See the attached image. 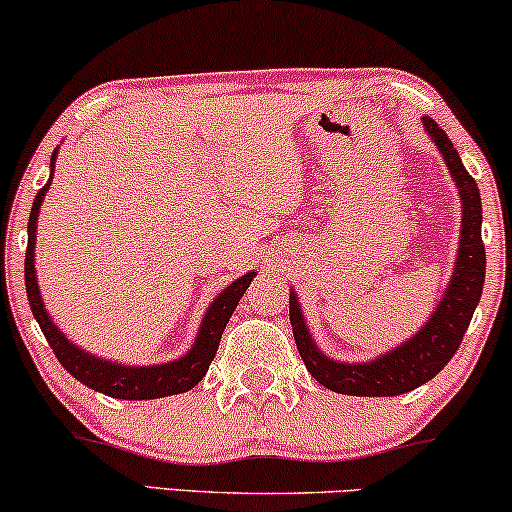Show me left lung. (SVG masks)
I'll return each instance as SVG.
<instances>
[{"instance_id": "8db88e82", "label": "left lung", "mask_w": 512, "mask_h": 512, "mask_svg": "<svg viewBox=\"0 0 512 512\" xmlns=\"http://www.w3.org/2000/svg\"><path fill=\"white\" fill-rule=\"evenodd\" d=\"M424 129L433 139L436 149L448 166L452 182L460 190L462 199V231L460 248H457L455 269L452 279L445 289L443 298L414 337L385 351L383 356L366 363H344L334 361L317 349L313 334L308 332L305 317L301 313L296 291L289 296V315L296 339L298 354H301L305 368L320 385L339 395L356 397H395L404 392L416 390L419 385L428 383L433 375L448 366V361L460 349V342L472 322L477 310L481 289H484L486 276V250L481 243V197L479 187L467 168L462 166V158L452 146L448 134L438 127L436 120L424 117Z\"/></svg>"}]
</instances>
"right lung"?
Segmentation results:
<instances>
[{"mask_svg": "<svg viewBox=\"0 0 512 512\" xmlns=\"http://www.w3.org/2000/svg\"><path fill=\"white\" fill-rule=\"evenodd\" d=\"M55 161L57 149L52 151L50 158V180L38 190V195L33 199L31 216H28L26 293L35 320H38L40 330H43L45 339H48L50 349L55 351L57 361H60L64 370H69V375H74L79 383H84L86 387H91V390L103 392V395L115 399H158L192 390V387L207 375L209 363L214 361L216 349H219L221 334L226 330L233 310H236L238 301L243 298L245 289H248L252 276L257 272L243 274L211 301L207 315H204L202 325H199L195 344H192V349L187 351L185 356L175 358V361L158 363V366H125V363L105 361V358L88 354V351L79 349V346L69 342V339L64 337V332H60V327L52 322L50 313L43 305V298H40L38 276H35V228H38L40 204H43L45 192H48L52 182V173H55Z\"/></svg>", "mask_w": 512, "mask_h": 512, "instance_id": "right-lung-1", "label": "right lung"}]
</instances>
